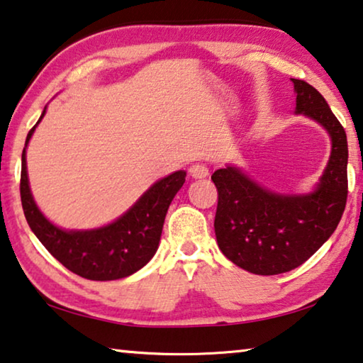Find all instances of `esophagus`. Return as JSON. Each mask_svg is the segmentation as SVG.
Here are the masks:
<instances>
[{
  "instance_id": "1",
  "label": "esophagus",
  "mask_w": 363,
  "mask_h": 363,
  "mask_svg": "<svg viewBox=\"0 0 363 363\" xmlns=\"http://www.w3.org/2000/svg\"><path fill=\"white\" fill-rule=\"evenodd\" d=\"M189 174H191L192 177H196V179H202V177L208 176V167L202 163H196L189 167Z\"/></svg>"
}]
</instances>
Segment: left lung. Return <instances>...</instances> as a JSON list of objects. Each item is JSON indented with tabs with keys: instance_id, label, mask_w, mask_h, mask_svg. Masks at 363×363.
Listing matches in <instances>:
<instances>
[{
	"instance_id": "left-lung-1",
	"label": "left lung",
	"mask_w": 363,
	"mask_h": 363,
	"mask_svg": "<svg viewBox=\"0 0 363 363\" xmlns=\"http://www.w3.org/2000/svg\"><path fill=\"white\" fill-rule=\"evenodd\" d=\"M291 83L295 113L320 123L331 138V156L316 187L308 194L272 192L235 164L212 174L218 247L238 267L257 275L284 274L308 261L337 228L347 200L344 127L313 86L294 78Z\"/></svg>"
}]
</instances>
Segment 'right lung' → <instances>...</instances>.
Returning <instances> with one entry per match:
<instances>
[{
  "mask_svg": "<svg viewBox=\"0 0 363 363\" xmlns=\"http://www.w3.org/2000/svg\"><path fill=\"white\" fill-rule=\"evenodd\" d=\"M26 138L21 167V202L27 223L45 250L68 270L89 280H117L147 266L160 246L167 208L186 182V171L156 181L125 213L112 223L93 230H63L53 225L37 207L27 176L26 148L45 116Z\"/></svg>",
  "mask_w": 363,
  "mask_h": 363,
  "instance_id": "1",
  "label": "right lung"
}]
</instances>
